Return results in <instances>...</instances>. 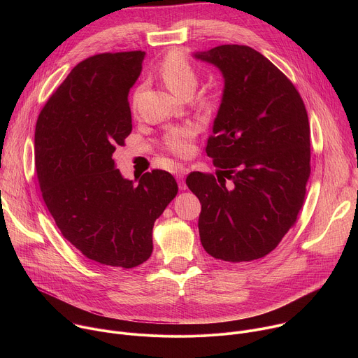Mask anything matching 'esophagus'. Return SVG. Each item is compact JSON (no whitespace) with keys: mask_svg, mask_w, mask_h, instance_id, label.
<instances>
[{"mask_svg":"<svg viewBox=\"0 0 358 358\" xmlns=\"http://www.w3.org/2000/svg\"><path fill=\"white\" fill-rule=\"evenodd\" d=\"M188 173H189V170L185 169V167H178V169L176 170V177H177V180H178V187H180L181 189H185V188H187L184 178H185V176H187Z\"/></svg>","mask_w":358,"mask_h":358,"instance_id":"esophagus-1","label":"esophagus"}]
</instances>
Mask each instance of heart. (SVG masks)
Instances as JSON below:
<instances>
[{
    "instance_id": "obj_1",
    "label": "heart",
    "mask_w": 358,
    "mask_h": 358,
    "mask_svg": "<svg viewBox=\"0 0 358 358\" xmlns=\"http://www.w3.org/2000/svg\"><path fill=\"white\" fill-rule=\"evenodd\" d=\"M159 73L166 86L177 96L191 94L198 85V73L187 57L178 50L170 52L162 62ZM208 101V99L206 100ZM194 129L176 127L166 134V147L177 156H188L192 150Z\"/></svg>"
}]
</instances>
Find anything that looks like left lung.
Wrapping results in <instances>:
<instances>
[{
  "mask_svg": "<svg viewBox=\"0 0 358 358\" xmlns=\"http://www.w3.org/2000/svg\"><path fill=\"white\" fill-rule=\"evenodd\" d=\"M192 57L224 78L206 148L219 180L199 171L185 180L201 202V243L227 262L264 258L303 206L310 176L308 112L293 83L258 50L221 45Z\"/></svg>",
  "mask_w": 358,
  "mask_h": 358,
  "instance_id": "8db88e82",
  "label": "left lung"
}]
</instances>
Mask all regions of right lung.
Listing matches in <instances>:
<instances>
[{"mask_svg":"<svg viewBox=\"0 0 358 358\" xmlns=\"http://www.w3.org/2000/svg\"><path fill=\"white\" fill-rule=\"evenodd\" d=\"M141 50L99 54L78 64L43 106L35 127V167L46 207L85 257L130 269L152 252V227L177 195L163 170L127 180L112 159L131 133L129 92Z\"/></svg>","mask_w":358,"mask_h":358,"instance_id":"obj_1","label":"right lung"}]
</instances>
